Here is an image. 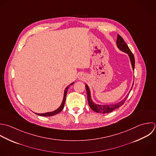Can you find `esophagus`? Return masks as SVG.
<instances>
[{
  "label": "esophagus",
  "instance_id": "esophagus-1",
  "mask_svg": "<svg viewBox=\"0 0 156 156\" xmlns=\"http://www.w3.org/2000/svg\"><path fill=\"white\" fill-rule=\"evenodd\" d=\"M78 78L80 79V80H84L85 78H84V75H79V76H78Z\"/></svg>",
  "mask_w": 156,
  "mask_h": 156
}]
</instances>
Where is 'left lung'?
<instances>
[{
    "instance_id": "1",
    "label": "left lung",
    "mask_w": 156,
    "mask_h": 156,
    "mask_svg": "<svg viewBox=\"0 0 156 156\" xmlns=\"http://www.w3.org/2000/svg\"><path fill=\"white\" fill-rule=\"evenodd\" d=\"M117 47L126 53L128 54L130 60H131V62L132 64V67L133 70H134V66H135V59H134V56L133 55V53H132V51H131V50L129 49V48L128 47V45L126 44V42H125V41L123 40V39L122 38V37L121 36H120L119 34H118V37H117ZM134 85V83L133 84ZM86 92H87V100H88V103H89V105L90 106V108H91V109L92 111H94V112H96L97 113H101V114H106V113H109L112 112L114 110L119 108V107L122 106L124 103L125 102L126 100L127 99L129 94L125 97V98H124L122 101H120L119 103H117L116 104H114V105H96L95 104L91 98H90V89L88 87V86L87 84H86ZM131 90L129 91V92H131Z\"/></svg>"
}]
</instances>
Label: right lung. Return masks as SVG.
I'll return each instance as SVG.
<instances>
[{
    "mask_svg": "<svg viewBox=\"0 0 156 156\" xmlns=\"http://www.w3.org/2000/svg\"><path fill=\"white\" fill-rule=\"evenodd\" d=\"M73 84V83H72V84H70L69 86H68L66 89H65V91H64V98H63V100H62V102L61 105V106H59V108L58 109H57L56 110L53 111V112H47V113H45V114H37V113H35L36 114L38 115H40V116H42V117H50V116H53L55 115H56L58 114V113H59L60 112H61V111L64 108V104H65V101H66V95H67V90L69 87L70 86L72 85Z\"/></svg>",
    "mask_w": 156,
    "mask_h": 156,
    "instance_id": "add662e5",
    "label": "right lung"
}]
</instances>
